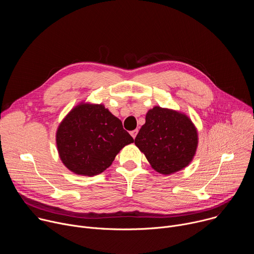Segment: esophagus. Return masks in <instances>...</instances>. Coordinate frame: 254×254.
I'll list each match as a JSON object with an SVG mask.
<instances>
[{"instance_id":"esophagus-1","label":"esophagus","mask_w":254,"mask_h":254,"mask_svg":"<svg viewBox=\"0 0 254 254\" xmlns=\"http://www.w3.org/2000/svg\"><path fill=\"white\" fill-rule=\"evenodd\" d=\"M137 129H134V130H131L130 131V134H131V136L133 137V138H135V136H136V134H137Z\"/></svg>"}]
</instances>
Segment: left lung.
<instances>
[{"mask_svg":"<svg viewBox=\"0 0 254 254\" xmlns=\"http://www.w3.org/2000/svg\"><path fill=\"white\" fill-rule=\"evenodd\" d=\"M134 143L155 171L170 175L192 162L198 147V131L187 115L155 106L147 113L146 124Z\"/></svg>","mask_w":254,"mask_h":254,"instance_id":"8db88e82","label":"left lung"}]
</instances>
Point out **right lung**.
Here are the masks:
<instances>
[{
  "instance_id": "add662e5",
  "label": "right lung",
  "mask_w": 254,
  "mask_h": 254,
  "mask_svg": "<svg viewBox=\"0 0 254 254\" xmlns=\"http://www.w3.org/2000/svg\"><path fill=\"white\" fill-rule=\"evenodd\" d=\"M133 142L120 119L103 104L80 102L67 114L56 131L64 166L76 175L92 177L110 167L127 144Z\"/></svg>"
}]
</instances>
